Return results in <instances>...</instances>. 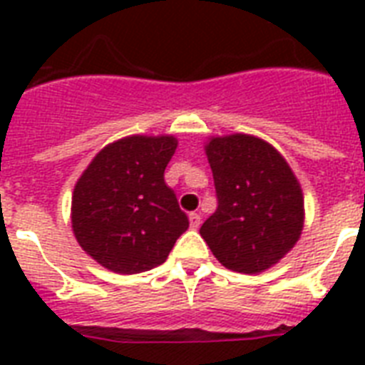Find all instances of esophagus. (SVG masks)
Listing matches in <instances>:
<instances>
[{
	"mask_svg": "<svg viewBox=\"0 0 365 365\" xmlns=\"http://www.w3.org/2000/svg\"><path fill=\"white\" fill-rule=\"evenodd\" d=\"M189 225H191V229H199L200 227V216L197 214V212L189 214Z\"/></svg>",
	"mask_w": 365,
	"mask_h": 365,
	"instance_id": "34e87169",
	"label": "esophagus"
}]
</instances>
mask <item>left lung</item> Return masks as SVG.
Instances as JSON below:
<instances>
[{
  "label": "left lung",
  "mask_w": 365,
  "mask_h": 365,
  "mask_svg": "<svg viewBox=\"0 0 365 365\" xmlns=\"http://www.w3.org/2000/svg\"><path fill=\"white\" fill-rule=\"evenodd\" d=\"M217 210L200 237L225 269L259 274L294 248L305 225V199L282 153L254 134L210 136L205 143Z\"/></svg>",
  "instance_id": "1"
}]
</instances>
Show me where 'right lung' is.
<instances>
[{
	"label": "right lung",
	"instance_id": "right-lung-1",
	"mask_svg": "<svg viewBox=\"0 0 365 365\" xmlns=\"http://www.w3.org/2000/svg\"><path fill=\"white\" fill-rule=\"evenodd\" d=\"M172 134H132L108 143L71 193V231L83 252L111 272L136 274L165 263L189 227L165 168Z\"/></svg>",
	"mask_w": 365,
	"mask_h": 365
}]
</instances>
